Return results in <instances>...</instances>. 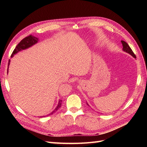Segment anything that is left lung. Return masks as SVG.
I'll return each mask as SVG.
<instances>
[{"mask_svg":"<svg viewBox=\"0 0 147 147\" xmlns=\"http://www.w3.org/2000/svg\"><path fill=\"white\" fill-rule=\"evenodd\" d=\"M121 42L122 45H123V51H125V52L129 53V54L131 55L132 57H134V58H136V55H134V53H133V51H132V50H131V48H130L128 44H127L126 42H124V41H123V40H121ZM86 104H87L88 106H90V105H89V104L87 103V102H86Z\"/></svg>","mask_w":147,"mask_h":147,"instance_id":"obj_1","label":"left lung"}]
</instances>
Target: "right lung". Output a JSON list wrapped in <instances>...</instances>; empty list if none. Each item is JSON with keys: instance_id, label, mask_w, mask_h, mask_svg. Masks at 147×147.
I'll return each instance as SVG.
<instances>
[{"instance_id": "add662e5", "label": "right lung", "mask_w": 147, "mask_h": 147, "mask_svg": "<svg viewBox=\"0 0 147 147\" xmlns=\"http://www.w3.org/2000/svg\"><path fill=\"white\" fill-rule=\"evenodd\" d=\"M38 42V38L32 36V35H29V36L23 38L18 44V45L16 47L15 50H13L11 57H13L14 56V55H15L16 54H17L18 53L22 51V50H26V49H28L31 47H32L33 45H35V44H36ZM10 63V60H9V61H8V67H9ZM61 104H62V100L59 99V102H58V104H57V105L55 108V109L53 110L52 112H51L50 114L46 115V116H49V115H52L53 113L56 112V111L61 107ZM43 117H45V116H43Z\"/></svg>"}]
</instances>
